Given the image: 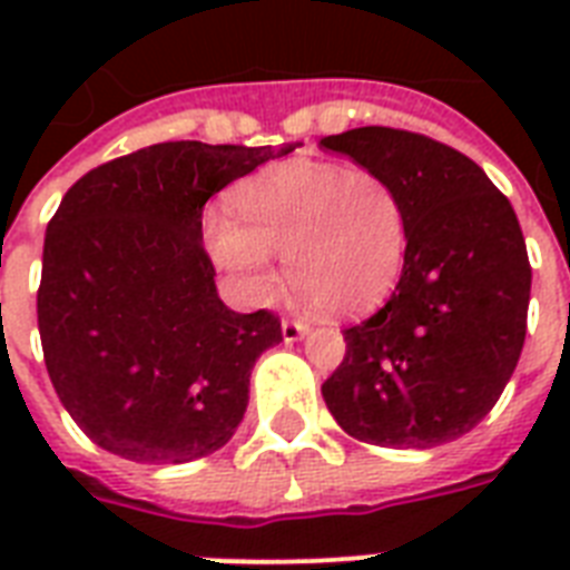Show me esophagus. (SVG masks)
Returning <instances> with one entry per match:
<instances>
[{"mask_svg":"<svg viewBox=\"0 0 570 570\" xmlns=\"http://www.w3.org/2000/svg\"><path fill=\"white\" fill-rule=\"evenodd\" d=\"M307 331H311L307 320H298V316L281 322V334H284V343H295V340H302Z\"/></svg>","mask_w":570,"mask_h":570,"instance_id":"1","label":"esophagus"}]
</instances>
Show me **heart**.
Listing matches in <instances>:
<instances>
[{
    "label": "heart",
    "instance_id": "obj_1",
    "mask_svg": "<svg viewBox=\"0 0 570 570\" xmlns=\"http://www.w3.org/2000/svg\"><path fill=\"white\" fill-rule=\"evenodd\" d=\"M233 222L206 218V248L257 302L275 295L272 250L302 293L331 313H361L396 284L407 248L405 200L387 177L334 163H286L233 191Z\"/></svg>",
    "mask_w": 570,
    "mask_h": 570
}]
</instances>
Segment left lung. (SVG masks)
Listing matches in <instances>:
<instances>
[{"mask_svg": "<svg viewBox=\"0 0 570 570\" xmlns=\"http://www.w3.org/2000/svg\"><path fill=\"white\" fill-rule=\"evenodd\" d=\"M405 200L396 293L343 331L322 396L357 441L429 450L468 434L512 379L532 268L512 204L473 159L420 132L361 127L322 138Z\"/></svg>", "mask_w": 570, "mask_h": 570, "instance_id": "obj_1", "label": "left lung"}]
</instances>
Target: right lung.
Returning <instances> with one entry per match:
<instances>
[{"mask_svg":"<svg viewBox=\"0 0 570 570\" xmlns=\"http://www.w3.org/2000/svg\"><path fill=\"white\" fill-rule=\"evenodd\" d=\"M284 147L165 141L76 180L47 224L38 328L76 425L111 455L183 464L230 441L272 311L218 298L204 204Z\"/></svg>","mask_w":570,"mask_h":570,"instance_id":"add662e5","label":"right lung"}]
</instances>
